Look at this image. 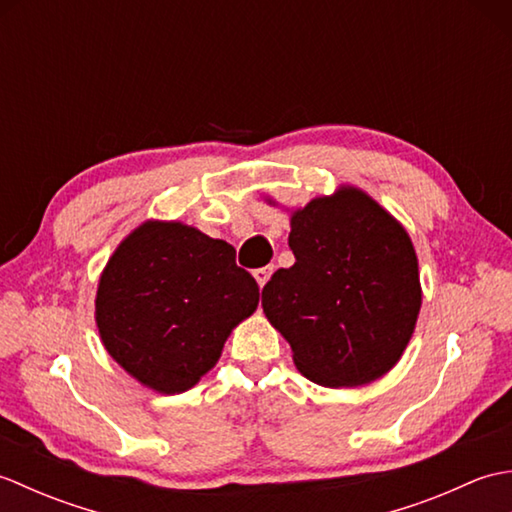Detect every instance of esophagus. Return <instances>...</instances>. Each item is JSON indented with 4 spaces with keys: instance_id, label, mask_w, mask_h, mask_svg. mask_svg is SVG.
Wrapping results in <instances>:
<instances>
[{
    "instance_id": "esophagus-1",
    "label": "esophagus",
    "mask_w": 512,
    "mask_h": 512,
    "mask_svg": "<svg viewBox=\"0 0 512 512\" xmlns=\"http://www.w3.org/2000/svg\"><path fill=\"white\" fill-rule=\"evenodd\" d=\"M273 266H264V268H257L255 270V279H257V284H259V288H264L266 286V281L270 279V275H273Z\"/></svg>"
}]
</instances>
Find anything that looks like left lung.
Returning a JSON list of instances; mask_svg holds the SVG:
<instances>
[{
  "instance_id": "8db88e82",
  "label": "left lung",
  "mask_w": 512,
  "mask_h": 512,
  "mask_svg": "<svg viewBox=\"0 0 512 512\" xmlns=\"http://www.w3.org/2000/svg\"><path fill=\"white\" fill-rule=\"evenodd\" d=\"M268 204H277L268 198ZM295 264L262 290L270 325L312 383L358 387L394 367L422 306L416 248L372 195L341 184L290 213Z\"/></svg>"
}]
</instances>
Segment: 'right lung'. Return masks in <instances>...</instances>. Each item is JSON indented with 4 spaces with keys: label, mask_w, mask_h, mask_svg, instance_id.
Instances as JSON below:
<instances>
[{
    "label": "right lung",
    "mask_w": 512,
    "mask_h": 512,
    "mask_svg": "<svg viewBox=\"0 0 512 512\" xmlns=\"http://www.w3.org/2000/svg\"><path fill=\"white\" fill-rule=\"evenodd\" d=\"M257 303V281L235 264L231 244L178 220H147L107 259L94 319L107 354L171 396L211 372Z\"/></svg>",
    "instance_id": "add662e5"
}]
</instances>
